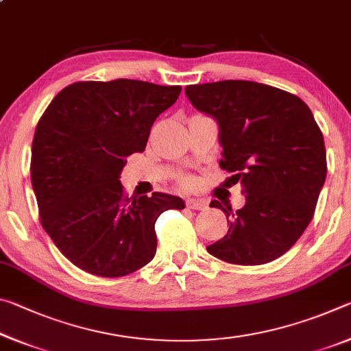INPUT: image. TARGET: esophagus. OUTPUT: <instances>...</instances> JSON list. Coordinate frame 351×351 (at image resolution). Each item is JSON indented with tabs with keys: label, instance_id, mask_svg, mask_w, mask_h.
I'll use <instances>...</instances> for the list:
<instances>
[{
	"label": "esophagus",
	"instance_id": "1",
	"mask_svg": "<svg viewBox=\"0 0 351 351\" xmlns=\"http://www.w3.org/2000/svg\"><path fill=\"white\" fill-rule=\"evenodd\" d=\"M186 206L189 209H193V210H204L207 209V203L204 199H197V198H189L186 201Z\"/></svg>",
	"mask_w": 351,
	"mask_h": 351
}]
</instances>
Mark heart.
<instances>
[{
  "instance_id": "1",
  "label": "heart",
  "mask_w": 351,
  "mask_h": 351,
  "mask_svg": "<svg viewBox=\"0 0 351 351\" xmlns=\"http://www.w3.org/2000/svg\"><path fill=\"white\" fill-rule=\"evenodd\" d=\"M182 182H184V184H186V186H190V184H192V181H190V180H189V178H184V180H182Z\"/></svg>"
}]
</instances>
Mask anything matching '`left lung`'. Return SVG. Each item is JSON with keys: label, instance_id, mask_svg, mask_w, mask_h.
<instances>
[{"label": "left lung", "instance_id": "obj_1", "mask_svg": "<svg viewBox=\"0 0 351 351\" xmlns=\"http://www.w3.org/2000/svg\"><path fill=\"white\" fill-rule=\"evenodd\" d=\"M186 96L217 121L219 167L246 198L237 212L212 201L229 230L207 252L246 266L278 258L310 224L326 178L324 136L311 110L294 94L249 80L189 85Z\"/></svg>", "mask_w": 351, "mask_h": 351}]
</instances>
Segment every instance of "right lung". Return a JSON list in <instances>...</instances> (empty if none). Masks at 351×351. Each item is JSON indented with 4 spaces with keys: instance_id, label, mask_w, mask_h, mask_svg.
Here are the masks:
<instances>
[{
    "instance_id": "1",
    "label": "right lung",
    "mask_w": 351,
    "mask_h": 351,
    "mask_svg": "<svg viewBox=\"0 0 351 351\" xmlns=\"http://www.w3.org/2000/svg\"><path fill=\"white\" fill-rule=\"evenodd\" d=\"M181 86L130 79L77 82L52 99L35 128L31 181L41 226L77 268L122 277L156 254L154 223L184 209L180 197L128 198L121 184L127 158L145 150L150 128Z\"/></svg>"
}]
</instances>
